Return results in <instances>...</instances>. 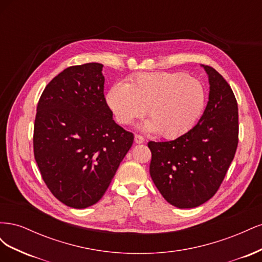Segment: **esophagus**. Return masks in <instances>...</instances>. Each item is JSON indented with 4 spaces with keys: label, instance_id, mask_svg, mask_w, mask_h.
Instances as JSON below:
<instances>
[{
    "label": "esophagus",
    "instance_id": "esophagus-1",
    "mask_svg": "<svg viewBox=\"0 0 262 262\" xmlns=\"http://www.w3.org/2000/svg\"><path fill=\"white\" fill-rule=\"evenodd\" d=\"M134 141H136V143L141 144V143H143V142L145 141V139L142 137V136H140V134H136V136H134Z\"/></svg>",
    "mask_w": 262,
    "mask_h": 262
}]
</instances>
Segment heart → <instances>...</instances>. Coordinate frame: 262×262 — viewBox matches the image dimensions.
<instances>
[{
	"mask_svg": "<svg viewBox=\"0 0 262 262\" xmlns=\"http://www.w3.org/2000/svg\"><path fill=\"white\" fill-rule=\"evenodd\" d=\"M207 93L196 78L182 72L140 73L128 84L117 83L107 95V104L121 124L144 115V128L171 139L189 131L200 118Z\"/></svg>",
	"mask_w": 262,
	"mask_h": 262,
	"instance_id": "1",
	"label": "heart"
}]
</instances>
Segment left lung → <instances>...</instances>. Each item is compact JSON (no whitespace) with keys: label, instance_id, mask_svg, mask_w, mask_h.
Here are the masks:
<instances>
[{"label":"left lung","instance_id":"8db88e82","mask_svg":"<svg viewBox=\"0 0 262 262\" xmlns=\"http://www.w3.org/2000/svg\"><path fill=\"white\" fill-rule=\"evenodd\" d=\"M209 75L204 113L192 129L167 142L149 141V173L164 199L179 209L195 208L216 193L238 145V106L216 70Z\"/></svg>","mask_w":262,"mask_h":262}]
</instances>
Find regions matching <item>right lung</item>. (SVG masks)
<instances>
[{
  "mask_svg": "<svg viewBox=\"0 0 262 262\" xmlns=\"http://www.w3.org/2000/svg\"><path fill=\"white\" fill-rule=\"evenodd\" d=\"M101 70L100 63L63 70L37 106L36 163L51 193L74 209L101 199L134 139L113 119Z\"/></svg>",
  "mask_w": 262,
  "mask_h": 262,
  "instance_id": "1",
  "label": "right lung"
}]
</instances>
